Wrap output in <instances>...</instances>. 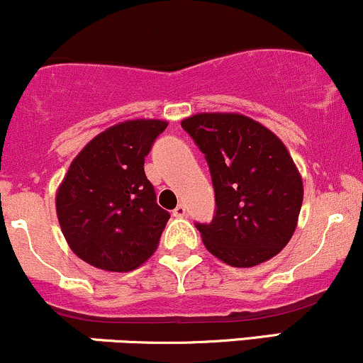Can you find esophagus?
Listing matches in <instances>:
<instances>
[{"mask_svg": "<svg viewBox=\"0 0 363 363\" xmlns=\"http://www.w3.org/2000/svg\"><path fill=\"white\" fill-rule=\"evenodd\" d=\"M173 214H174V216H185V214H186V206L185 204H178L177 208H174Z\"/></svg>", "mask_w": 363, "mask_h": 363, "instance_id": "esophagus-1", "label": "esophagus"}]
</instances>
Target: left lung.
<instances>
[{"instance_id": "1", "label": "left lung", "mask_w": 363, "mask_h": 363, "mask_svg": "<svg viewBox=\"0 0 363 363\" xmlns=\"http://www.w3.org/2000/svg\"><path fill=\"white\" fill-rule=\"evenodd\" d=\"M182 128L204 154L216 209L196 223L211 255L255 267L289 242L303 204V182L286 145L240 114H196Z\"/></svg>"}]
</instances>
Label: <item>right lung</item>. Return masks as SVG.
I'll return each mask as SVG.
<instances>
[{
  "instance_id": "right-lung-1",
  "label": "right lung",
  "mask_w": 363,
  "mask_h": 363,
  "mask_svg": "<svg viewBox=\"0 0 363 363\" xmlns=\"http://www.w3.org/2000/svg\"><path fill=\"white\" fill-rule=\"evenodd\" d=\"M166 121L135 119L91 140L74 159L57 192L65 240L81 259L130 272L157 247L169 213L155 201L145 157Z\"/></svg>"
}]
</instances>
